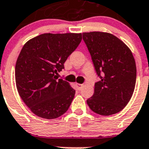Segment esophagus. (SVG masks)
<instances>
[{
    "label": "esophagus",
    "mask_w": 149,
    "mask_h": 149,
    "mask_svg": "<svg viewBox=\"0 0 149 149\" xmlns=\"http://www.w3.org/2000/svg\"><path fill=\"white\" fill-rule=\"evenodd\" d=\"M76 86H77V89H78V90H81V89H82L83 86H84V85H83V84H76Z\"/></svg>",
    "instance_id": "obj_1"
}]
</instances>
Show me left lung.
Returning <instances> with one entry per match:
<instances>
[{"mask_svg":"<svg viewBox=\"0 0 149 149\" xmlns=\"http://www.w3.org/2000/svg\"><path fill=\"white\" fill-rule=\"evenodd\" d=\"M83 39L100 81L86 100L96 113L110 116L120 112L134 93L136 63L131 50L119 38L104 32L84 33Z\"/></svg>","mask_w":149,"mask_h":149,"instance_id":"8db88e82","label":"left lung"}]
</instances>
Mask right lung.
I'll list each match as a JSON object with an SVG mask.
<instances>
[{
	"instance_id": "right-lung-1",
	"label": "right lung",
	"mask_w": 149,
	"mask_h": 149,
	"mask_svg": "<svg viewBox=\"0 0 149 149\" xmlns=\"http://www.w3.org/2000/svg\"><path fill=\"white\" fill-rule=\"evenodd\" d=\"M81 33H44L30 39L21 51L15 64L18 94L35 115L52 119L70 107L75 90L55 74L81 43Z\"/></svg>"
}]
</instances>
